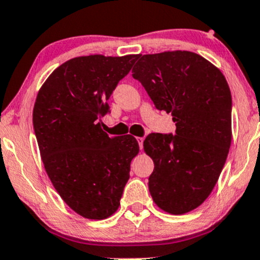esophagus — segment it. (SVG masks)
Returning <instances> with one entry per match:
<instances>
[{
	"label": "esophagus",
	"instance_id": "1",
	"mask_svg": "<svg viewBox=\"0 0 260 260\" xmlns=\"http://www.w3.org/2000/svg\"><path fill=\"white\" fill-rule=\"evenodd\" d=\"M137 142H138V144H139V149L143 150V142H144V139L143 138H137Z\"/></svg>",
	"mask_w": 260,
	"mask_h": 260
}]
</instances>
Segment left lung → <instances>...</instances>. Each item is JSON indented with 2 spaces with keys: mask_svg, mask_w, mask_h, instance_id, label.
I'll return each instance as SVG.
<instances>
[{
  "mask_svg": "<svg viewBox=\"0 0 260 260\" xmlns=\"http://www.w3.org/2000/svg\"><path fill=\"white\" fill-rule=\"evenodd\" d=\"M133 79L157 110L171 112L176 133H151L144 151L154 161L149 191L161 209L184 214L212 192L231 144L233 100L224 75L187 51L138 55Z\"/></svg>",
  "mask_w": 260,
  "mask_h": 260,
  "instance_id": "obj_1",
  "label": "left lung"
}]
</instances>
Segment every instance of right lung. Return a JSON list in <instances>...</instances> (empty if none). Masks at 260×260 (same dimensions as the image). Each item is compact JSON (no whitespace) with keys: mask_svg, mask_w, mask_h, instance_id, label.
<instances>
[{"mask_svg":"<svg viewBox=\"0 0 260 260\" xmlns=\"http://www.w3.org/2000/svg\"><path fill=\"white\" fill-rule=\"evenodd\" d=\"M138 55L94 54L65 61L37 94L34 129L46 172L64 202L87 219H105L120 206L138 154L134 137H109L100 118Z\"/></svg>","mask_w":260,"mask_h":260,"instance_id":"add662e5","label":"right lung"}]
</instances>
